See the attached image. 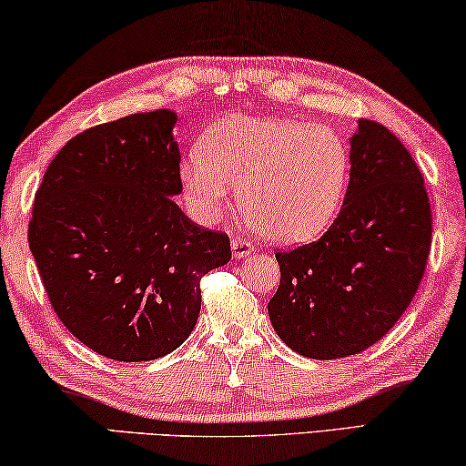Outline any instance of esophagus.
I'll return each instance as SVG.
<instances>
[{
    "label": "esophagus",
    "instance_id": "1",
    "mask_svg": "<svg viewBox=\"0 0 466 466\" xmlns=\"http://www.w3.org/2000/svg\"><path fill=\"white\" fill-rule=\"evenodd\" d=\"M231 251H233V258H246L251 254V251H254V246H251L248 239L235 238L231 241Z\"/></svg>",
    "mask_w": 466,
    "mask_h": 466
}]
</instances>
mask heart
Returning <instances> with one entry per match:
<instances>
[{"mask_svg":"<svg viewBox=\"0 0 466 466\" xmlns=\"http://www.w3.org/2000/svg\"><path fill=\"white\" fill-rule=\"evenodd\" d=\"M349 148L332 127L295 117L228 116L179 165L181 196L200 225H217L233 202L270 241L295 246L339 215Z\"/></svg>","mask_w":466,"mask_h":466,"instance_id":"b5f03b06","label":"heart"}]
</instances>
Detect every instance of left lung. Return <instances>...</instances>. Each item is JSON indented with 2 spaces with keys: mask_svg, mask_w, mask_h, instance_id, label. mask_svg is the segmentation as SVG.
<instances>
[{
  "mask_svg": "<svg viewBox=\"0 0 466 466\" xmlns=\"http://www.w3.org/2000/svg\"><path fill=\"white\" fill-rule=\"evenodd\" d=\"M339 217L314 243L279 251L274 330L309 360L357 355L405 314L431 246L423 175L390 129L357 121Z\"/></svg>",
  "mask_w": 466,
  "mask_h": 466,
  "instance_id": "left-lung-1",
  "label": "left lung"
}]
</instances>
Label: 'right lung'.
Instances as JSON below:
<instances>
[{
	"label": "right lung",
	"mask_w": 466,
	"mask_h": 466,
	"mask_svg": "<svg viewBox=\"0 0 466 466\" xmlns=\"http://www.w3.org/2000/svg\"><path fill=\"white\" fill-rule=\"evenodd\" d=\"M177 113H134L66 144L36 189L28 246L57 318L116 361H152L198 322L200 279L231 243L192 223L181 194Z\"/></svg>",
	"instance_id": "1"
}]
</instances>
